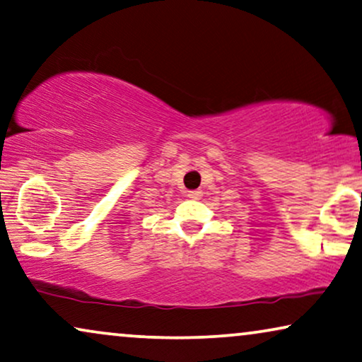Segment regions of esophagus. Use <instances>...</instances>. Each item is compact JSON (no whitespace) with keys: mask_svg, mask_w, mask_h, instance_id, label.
Wrapping results in <instances>:
<instances>
[{"mask_svg":"<svg viewBox=\"0 0 362 362\" xmlns=\"http://www.w3.org/2000/svg\"><path fill=\"white\" fill-rule=\"evenodd\" d=\"M187 197H189V199L199 200L202 197V190H189V192H187Z\"/></svg>","mask_w":362,"mask_h":362,"instance_id":"1","label":"esophagus"}]
</instances>
